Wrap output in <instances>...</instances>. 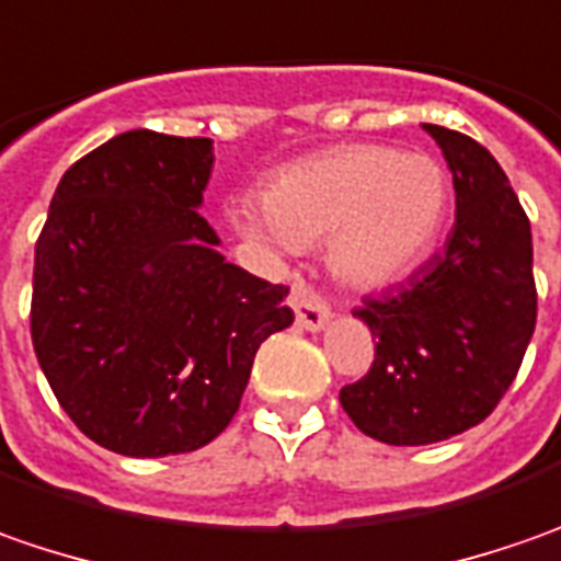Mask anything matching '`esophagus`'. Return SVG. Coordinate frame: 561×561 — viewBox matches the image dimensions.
Instances as JSON below:
<instances>
[{
  "instance_id": "1",
  "label": "esophagus",
  "mask_w": 561,
  "mask_h": 561,
  "mask_svg": "<svg viewBox=\"0 0 561 561\" xmlns=\"http://www.w3.org/2000/svg\"><path fill=\"white\" fill-rule=\"evenodd\" d=\"M291 307H295V322L307 332L325 329V322L332 319V310L322 300V295L313 291L310 285H304V282H295V288H291Z\"/></svg>"
}]
</instances>
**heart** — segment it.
Here are the masks:
<instances>
[{"instance_id": "obj_1", "label": "heart", "mask_w": 561, "mask_h": 561, "mask_svg": "<svg viewBox=\"0 0 561 561\" xmlns=\"http://www.w3.org/2000/svg\"><path fill=\"white\" fill-rule=\"evenodd\" d=\"M450 176L425 151L394 146H339L279 167L263 185V210L239 207L248 239L313 244L332 239L341 279L378 288L422 261L447 217Z\"/></svg>"}]
</instances>
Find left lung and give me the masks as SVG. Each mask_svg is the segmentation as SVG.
Wrapping results in <instances>:
<instances>
[{"label": "left lung", "mask_w": 561, "mask_h": 561, "mask_svg": "<svg viewBox=\"0 0 561 561\" xmlns=\"http://www.w3.org/2000/svg\"><path fill=\"white\" fill-rule=\"evenodd\" d=\"M454 173L444 254L354 310L376 341L366 376L341 388L363 435L422 447L484 422L510 391L537 322L531 222L503 167L474 139L422 124Z\"/></svg>", "instance_id": "left-lung-1"}]
</instances>
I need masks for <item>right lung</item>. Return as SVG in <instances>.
Returning <instances> with one entry per match:
<instances>
[{
  "label": "right lung",
  "mask_w": 561,
  "mask_h": 561,
  "mask_svg": "<svg viewBox=\"0 0 561 561\" xmlns=\"http://www.w3.org/2000/svg\"><path fill=\"white\" fill-rule=\"evenodd\" d=\"M210 139L129 129L61 176L33 257V351L73 425L124 456L192 454L242 403L288 288L226 263L198 214Z\"/></svg>",
  "instance_id": "obj_1"
}]
</instances>
